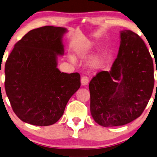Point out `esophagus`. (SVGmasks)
I'll list each match as a JSON object with an SVG mask.
<instances>
[{"label": "esophagus", "instance_id": "esophagus-1", "mask_svg": "<svg viewBox=\"0 0 157 157\" xmlns=\"http://www.w3.org/2000/svg\"><path fill=\"white\" fill-rule=\"evenodd\" d=\"M81 84L83 86H86L89 83V78L86 76H83L81 77Z\"/></svg>", "mask_w": 157, "mask_h": 157}]
</instances>
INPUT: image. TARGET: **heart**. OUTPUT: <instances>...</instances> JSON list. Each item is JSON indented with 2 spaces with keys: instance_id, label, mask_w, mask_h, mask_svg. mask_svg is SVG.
Returning a JSON list of instances; mask_svg holds the SVG:
<instances>
[{
  "instance_id": "1",
  "label": "heart",
  "mask_w": 157,
  "mask_h": 157,
  "mask_svg": "<svg viewBox=\"0 0 157 157\" xmlns=\"http://www.w3.org/2000/svg\"><path fill=\"white\" fill-rule=\"evenodd\" d=\"M101 60L100 58H95L93 60V66H95V67H98L101 65Z\"/></svg>"
}]
</instances>
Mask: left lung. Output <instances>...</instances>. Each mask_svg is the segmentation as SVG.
Wrapping results in <instances>:
<instances>
[{"label":"left lung","mask_w":157,"mask_h":157,"mask_svg":"<svg viewBox=\"0 0 157 157\" xmlns=\"http://www.w3.org/2000/svg\"><path fill=\"white\" fill-rule=\"evenodd\" d=\"M121 40L110 71L99 72L89 85L91 115L104 127L138 118L153 92V60L143 40L131 30L121 31Z\"/></svg>","instance_id":"obj_1"}]
</instances>
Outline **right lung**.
<instances>
[{
  "label": "right lung",
  "instance_id": "right-lung-1",
  "mask_svg": "<svg viewBox=\"0 0 157 157\" xmlns=\"http://www.w3.org/2000/svg\"><path fill=\"white\" fill-rule=\"evenodd\" d=\"M67 29L45 26L32 29L14 45L5 64V89L14 113L34 125L56 123L81 86L78 73H61L57 57L64 53Z\"/></svg>",
  "mask_w": 157,
  "mask_h": 157
}]
</instances>
